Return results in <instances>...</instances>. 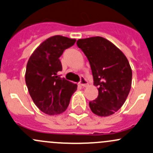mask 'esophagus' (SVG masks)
<instances>
[{
	"label": "esophagus",
	"mask_w": 153,
	"mask_h": 153,
	"mask_svg": "<svg viewBox=\"0 0 153 153\" xmlns=\"http://www.w3.org/2000/svg\"><path fill=\"white\" fill-rule=\"evenodd\" d=\"M80 85L83 86V87H85L88 85V81L84 77H81V81H80Z\"/></svg>",
	"instance_id": "1"
}]
</instances>
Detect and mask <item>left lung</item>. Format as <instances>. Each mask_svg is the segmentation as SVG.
I'll return each mask as SVG.
<instances>
[{
	"instance_id": "obj_1",
	"label": "left lung",
	"mask_w": 153,
	"mask_h": 153,
	"mask_svg": "<svg viewBox=\"0 0 153 153\" xmlns=\"http://www.w3.org/2000/svg\"><path fill=\"white\" fill-rule=\"evenodd\" d=\"M77 45L87 57L98 96L89 102L94 114H114L126 100L132 83V70L124 53L101 36L81 39Z\"/></svg>"
}]
</instances>
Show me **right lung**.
Wrapping results in <instances>:
<instances>
[{
  "mask_svg": "<svg viewBox=\"0 0 153 153\" xmlns=\"http://www.w3.org/2000/svg\"><path fill=\"white\" fill-rule=\"evenodd\" d=\"M76 40L66 36H51L43 42L28 59L25 83L33 102L44 113L56 115L68 107L77 84L62 78L59 57Z\"/></svg>",
  "mask_w": 153,
  "mask_h": 153,
  "instance_id": "right-lung-1",
  "label": "right lung"
}]
</instances>
